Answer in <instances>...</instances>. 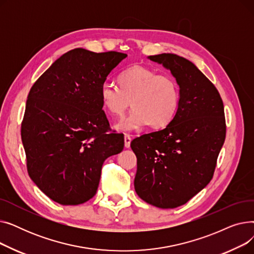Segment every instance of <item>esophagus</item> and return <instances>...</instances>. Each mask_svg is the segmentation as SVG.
<instances>
[{"label": "esophagus", "instance_id": "obj_1", "mask_svg": "<svg viewBox=\"0 0 254 254\" xmlns=\"http://www.w3.org/2000/svg\"><path fill=\"white\" fill-rule=\"evenodd\" d=\"M130 141H131L130 137L127 136V135H126V136H125V147H126V148H129Z\"/></svg>", "mask_w": 254, "mask_h": 254}]
</instances>
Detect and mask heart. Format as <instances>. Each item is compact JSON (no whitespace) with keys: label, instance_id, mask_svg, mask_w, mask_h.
Wrapping results in <instances>:
<instances>
[{"label":"heart","instance_id":"b5f03b06","mask_svg":"<svg viewBox=\"0 0 254 254\" xmlns=\"http://www.w3.org/2000/svg\"><path fill=\"white\" fill-rule=\"evenodd\" d=\"M117 84L105 82L100 89L104 108L114 116H122L130 102V113L114 126L115 129L131 131L148 125L162 127L176 115L180 105V87L176 79L158 74L143 65H131L120 73Z\"/></svg>","mask_w":254,"mask_h":254}]
</instances>
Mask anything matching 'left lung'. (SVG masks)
Wrapping results in <instances>:
<instances>
[{"label":"left lung","instance_id":"obj_1","mask_svg":"<svg viewBox=\"0 0 254 254\" xmlns=\"http://www.w3.org/2000/svg\"><path fill=\"white\" fill-rule=\"evenodd\" d=\"M147 59L176 79L180 105L165 127L130 142L137 156L134 185L146 203L173 209L211 181L225 139L224 108L216 87L189 60L173 53Z\"/></svg>","mask_w":254,"mask_h":254}]
</instances>
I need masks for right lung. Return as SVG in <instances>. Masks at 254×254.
Listing matches in <instances>:
<instances>
[{"label": "right lung", "mask_w": 254, "mask_h": 254, "mask_svg": "<svg viewBox=\"0 0 254 254\" xmlns=\"http://www.w3.org/2000/svg\"><path fill=\"white\" fill-rule=\"evenodd\" d=\"M127 57L75 48L32 86L21 140L31 179L52 201L87 202L97 192L105 159L124 150V135L108 132L100 89Z\"/></svg>", "instance_id": "obj_1"}]
</instances>
